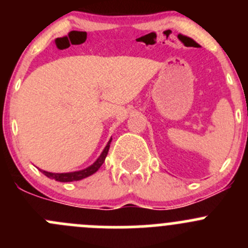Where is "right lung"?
Returning a JSON list of instances; mask_svg holds the SVG:
<instances>
[{
  "mask_svg": "<svg viewBox=\"0 0 248 248\" xmlns=\"http://www.w3.org/2000/svg\"><path fill=\"white\" fill-rule=\"evenodd\" d=\"M110 141H111V139L109 140V142L107 144L106 149L103 150V152H102L101 156L98 157V159H97V161L94 162L92 166H90L89 168L84 169V170L73 171V172H62V174H59V172H49V171H46V170H41V171L43 172L46 176L50 177V179L56 180V181H60V182L79 181V180L85 179V177H87V176H90V175L94 174V172H96L99 168H101L102 164L104 163V161H106V157H107V155H108V151H109Z\"/></svg>",
  "mask_w": 248,
  "mask_h": 248,
  "instance_id": "right-lung-1",
  "label": "right lung"
}]
</instances>
